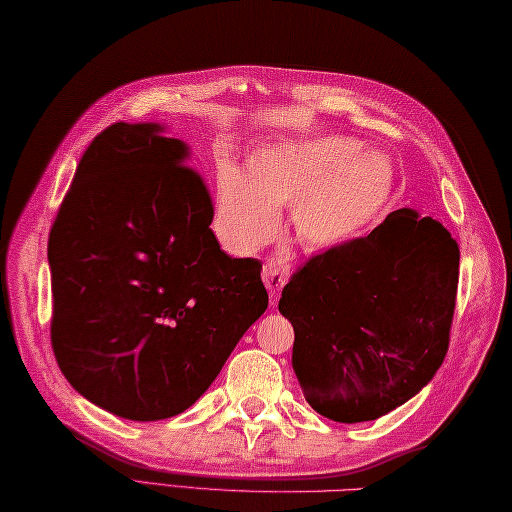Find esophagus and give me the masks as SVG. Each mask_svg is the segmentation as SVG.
Returning a JSON list of instances; mask_svg holds the SVG:
<instances>
[{"mask_svg":"<svg viewBox=\"0 0 512 512\" xmlns=\"http://www.w3.org/2000/svg\"><path fill=\"white\" fill-rule=\"evenodd\" d=\"M289 278V265L283 263V260L278 258H267L265 265H263V281L269 289V294H272V305H276L278 301V294H281V289L285 287Z\"/></svg>","mask_w":512,"mask_h":512,"instance_id":"1","label":"esophagus"}]
</instances>
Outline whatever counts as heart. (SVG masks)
<instances>
[{
    "label": "heart",
    "instance_id": "b5f03b06",
    "mask_svg": "<svg viewBox=\"0 0 512 512\" xmlns=\"http://www.w3.org/2000/svg\"><path fill=\"white\" fill-rule=\"evenodd\" d=\"M350 138L267 144L247 173L229 162L216 169L214 225L236 254H254L274 238L281 207L292 205V229L307 249H336L359 238L388 205L394 169Z\"/></svg>",
    "mask_w": 512,
    "mask_h": 512
}]
</instances>
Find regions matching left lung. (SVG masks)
Here are the masks:
<instances>
[{"instance_id": "obj_1", "label": "left lung", "mask_w": 512, "mask_h": 512, "mask_svg": "<svg viewBox=\"0 0 512 512\" xmlns=\"http://www.w3.org/2000/svg\"><path fill=\"white\" fill-rule=\"evenodd\" d=\"M457 283V240L412 209L307 258L278 301L307 403L359 423L412 399L446 359Z\"/></svg>"}]
</instances>
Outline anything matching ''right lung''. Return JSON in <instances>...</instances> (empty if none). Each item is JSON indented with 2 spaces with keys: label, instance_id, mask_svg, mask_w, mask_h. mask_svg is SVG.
<instances>
[{
  "label": "right lung",
  "instance_id": "add662e5",
  "mask_svg": "<svg viewBox=\"0 0 512 512\" xmlns=\"http://www.w3.org/2000/svg\"><path fill=\"white\" fill-rule=\"evenodd\" d=\"M115 122L84 151L48 234L51 345L73 388L133 421L185 412L267 310L256 258H231L187 144Z\"/></svg>",
  "mask_w": 512,
  "mask_h": 512
}]
</instances>
